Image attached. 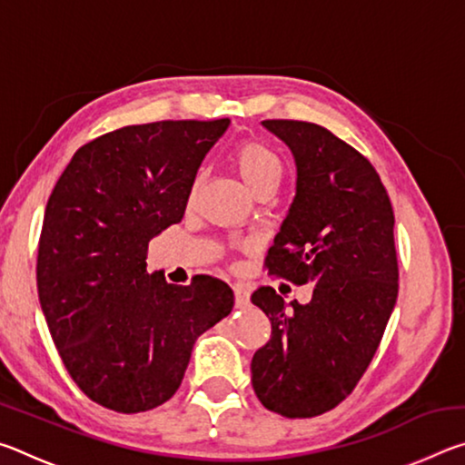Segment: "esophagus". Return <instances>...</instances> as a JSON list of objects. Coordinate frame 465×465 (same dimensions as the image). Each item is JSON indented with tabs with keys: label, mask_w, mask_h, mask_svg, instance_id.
I'll use <instances>...</instances> for the list:
<instances>
[{
	"label": "esophagus",
	"mask_w": 465,
	"mask_h": 465,
	"mask_svg": "<svg viewBox=\"0 0 465 465\" xmlns=\"http://www.w3.org/2000/svg\"><path fill=\"white\" fill-rule=\"evenodd\" d=\"M233 295H235V308L246 310L250 305V289H248V285H243V282H235Z\"/></svg>",
	"instance_id": "34e87169"
}]
</instances>
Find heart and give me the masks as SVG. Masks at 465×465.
Segmentation results:
<instances>
[{
	"label": "heart",
	"mask_w": 465,
	"mask_h": 465,
	"mask_svg": "<svg viewBox=\"0 0 465 465\" xmlns=\"http://www.w3.org/2000/svg\"><path fill=\"white\" fill-rule=\"evenodd\" d=\"M230 163L254 196L264 191H277L285 174L281 157L261 141H243L235 145Z\"/></svg>",
	"instance_id": "1"
}]
</instances>
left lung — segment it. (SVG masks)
I'll use <instances>...</instances> for the list:
<instances>
[{"instance_id": "obj_1", "label": "left lung", "mask_w": 465, "mask_h": 465, "mask_svg": "<svg viewBox=\"0 0 465 465\" xmlns=\"http://www.w3.org/2000/svg\"><path fill=\"white\" fill-rule=\"evenodd\" d=\"M293 153L289 213L266 256L269 274L312 282L310 303L272 287L252 293L271 320V341L252 357V388L287 419L332 411L371 363L398 297L390 196L367 157L328 129L262 121Z\"/></svg>"}]
</instances>
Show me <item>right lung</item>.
<instances>
[{
  "mask_svg": "<svg viewBox=\"0 0 465 465\" xmlns=\"http://www.w3.org/2000/svg\"><path fill=\"white\" fill-rule=\"evenodd\" d=\"M230 127L131 124L75 152L49 196L36 285L63 365L85 396L123 414L174 396L193 346L233 308L230 285L147 274L149 240L183 222L196 172Z\"/></svg>",
  "mask_w": 465,
  "mask_h": 465,
  "instance_id": "add662e5",
  "label": "right lung"
}]
</instances>
